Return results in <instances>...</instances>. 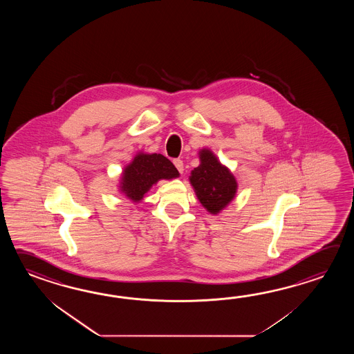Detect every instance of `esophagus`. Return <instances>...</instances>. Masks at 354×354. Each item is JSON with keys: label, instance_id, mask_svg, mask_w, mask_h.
<instances>
[{"label": "esophagus", "instance_id": "1", "mask_svg": "<svg viewBox=\"0 0 354 354\" xmlns=\"http://www.w3.org/2000/svg\"><path fill=\"white\" fill-rule=\"evenodd\" d=\"M174 165L177 168V171L180 172V174H183V171H185V167H183V162L180 160V159H174Z\"/></svg>", "mask_w": 354, "mask_h": 354}]
</instances>
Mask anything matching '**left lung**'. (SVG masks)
Wrapping results in <instances>:
<instances>
[{
  "mask_svg": "<svg viewBox=\"0 0 354 354\" xmlns=\"http://www.w3.org/2000/svg\"><path fill=\"white\" fill-rule=\"evenodd\" d=\"M200 165L191 171L189 183L198 201L212 215H218L232 203L238 191V182L209 148L198 151Z\"/></svg>",
  "mask_w": 354,
  "mask_h": 354,
  "instance_id": "8db88e82",
  "label": "left lung"
}]
</instances>
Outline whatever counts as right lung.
<instances>
[{
	"label": "right lung",
	"instance_id": "1",
	"mask_svg": "<svg viewBox=\"0 0 354 354\" xmlns=\"http://www.w3.org/2000/svg\"><path fill=\"white\" fill-rule=\"evenodd\" d=\"M180 177L174 163L162 154L138 151L124 167L119 180V192L133 203H140L145 194L160 180Z\"/></svg>",
	"mask_w": 354,
	"mask_h": 354
}]
</instances>
